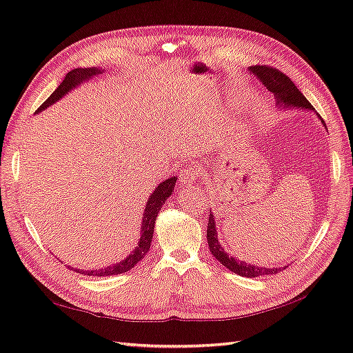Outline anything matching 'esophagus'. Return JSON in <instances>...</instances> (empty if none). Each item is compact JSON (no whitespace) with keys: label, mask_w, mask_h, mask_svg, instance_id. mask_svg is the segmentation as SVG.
Wrapping results in <instances>:
<instances>
[{"label":"esophagus","mask_w":353,"mask_h":353,"mask_svg":"<svg viewBox=\"0 0 353 353\" xmlns=\"http://www.w3.org/2000/svg\"><path fill=\"white\" fill-rule=\"evenodd\" d=\"M196 179H197V174L194 172L192 168L186 167L179 172V183H181L183 188H190V186H192V183H196Z\"/></svg>","instance_id":"34e87169"}]
</instances>
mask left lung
<instances>
[{"label": "left lung", "instance_id": "obj_1", "mask_svg": "<svg viewBox=\"0 0 353 353\" xmlns=\"http://www.w3.org/2000/svg\"><path fill=\"white\" fill-rule=\"evenodd\" d=\"M250 74H253L254 77H258L259 81H262L270 92H273L274 100H276V106H279L282 110H290V109H301V110H308V112H316L314 108L311 106V103L305 99V95L299 91L297 86L292 83L290 77L285 76L283 72L277 71L276 68H270V66H259L254 65L249 68ZM317 115V114H316ZM317 118L321 121V124H325L323 119H321L320 115ZM327 130V129H326ZM208 244H209V250L215 256V259L223 264L226 268H229L230 272H234L243 277H258L262 274H276L277 272H281L285 267H261V265H253L250 262L245 261H239L236 258L232 256L230 253L224 250V245L220 243L219 239V232H216V221L215 216L211 212L209 214V223H208Z\"/></svg>", "mask_w": 353, "mask_h": 353}]
</instances>
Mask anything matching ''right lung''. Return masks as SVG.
Masks as SVG:
<instances>
[{
    "label": "right lung",
    "instance_id": "obj_1",
    "mask_svg": "<svg viewBox=\"0 0 353 353\" xmlns=\"http://www.w3.org/2000/svg\"><path fill=\"white\" fill-rule=\"evenodd\" d=\"M104 70L100 68H76L66 74V77L59 88L52 92L47 101L42 103V106L36 110V114L50 108L51 104H54L57 100H61L62 97H65L68 92H71L72 89H76L85 81H89L92 77L100 76L103 74ZM177 177H170L165 179L162 183H159L154 188V191L150 194V197L147 200V205L144 209V214H142V221H141V235H139V241L138 245L134 247V250L127 254V258L123 261L117 262V264H112L109 267L104 268H97V270H80V268H74L77 273L80 274H88V276H114V274H121L129 272L138 262L145 256V253L150 250V244H152L153 239V232H154V224H156V216L159 214L162 205L165 203L172 191H174V185H176Z\"/></svg>",
    "mask_w": 353,
    "mask_h": 353
}]
</instances>
